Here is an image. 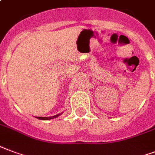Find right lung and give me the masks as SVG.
<instances>
[{"label":"right lung","mask_w":155,"mask_h":155,"mask_svg":"<svg viewBox=\"0 0 155 155\" xmlns=\"http://www.w3.org/2000/svg\"><path fill=\"white\" fill-rule=\"evenodd\" d=\"M60 114L54 115V116H52V117H37V118L38 119H41V120H50V119H52V118H54V117H57Z\"/></svg>","instance_id":"obj_1"}]
</instances>
